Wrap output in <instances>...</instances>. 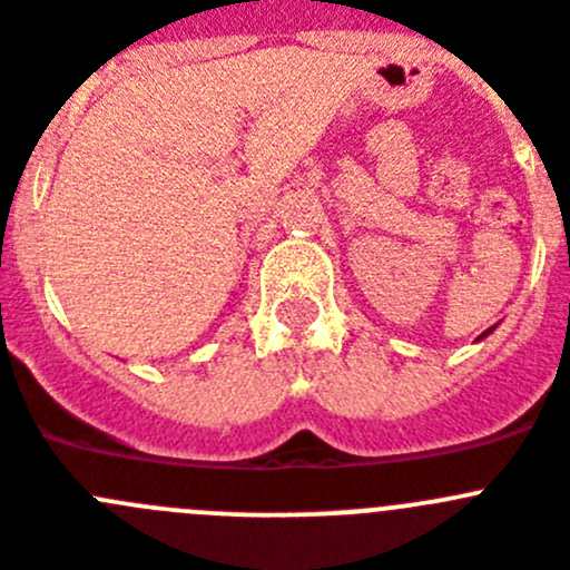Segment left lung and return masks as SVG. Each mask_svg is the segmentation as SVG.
I'll use <instances>...</instances> for the list:
<instances>
[{"mask_svg": "<svg viewBox=\"0 0 570 570\" xmlns=\"http://www.w3.org/2000/svg\"><path fill=\"white\" fill-rule=\"evenodd\" d=\"M494 330H497V326H491V330H485V332H483V335L476 337V341H483V337H489V335H491V332H494Z\"/></svg>", "mask_w": 570, "mask_h": 570, "instance_id": "obj_1", "label": "left lung"}]
</instances>
